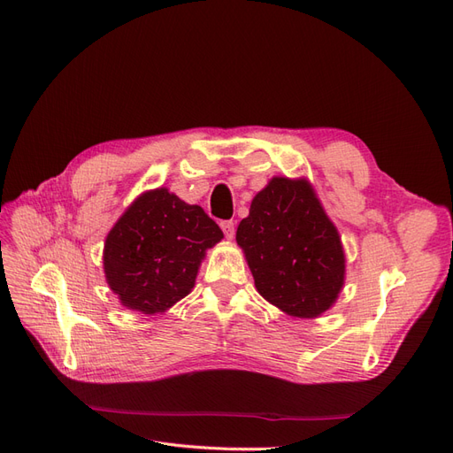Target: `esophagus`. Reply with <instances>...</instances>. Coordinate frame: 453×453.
<instances>
[{
  "label": "esophagus",
  "mask_w": 453,
  "mask_h": 453,
  "mask_svg": "<svg viewBox=\"0 0 453 453\" xmlns=\"http://www.w3.org/2000/svg\"><path fill=\"white\" fill-rule=\"evenodd\" d=\"M221 228H223L225 236H226L228 240L234 238V234H236V225H234V221H221Z\"/></svg>",
  "instance_id": "obj_1"
}]
</instances>
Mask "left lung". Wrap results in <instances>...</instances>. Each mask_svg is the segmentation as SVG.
<instances>
[{
  "mask_svg": "<svg viewBox=\"0 0 453 453\" xmlns=\"http://www.w3.org/2000/svg\"><path fill=\"white\" fill-rule=\"evenodd\" d=\"M236 242L257 291L293 318H318L344 285L338 230L306 180L272 177L242 219Z\"/></svg>",
  "mask_w": 453,
  "mask_h": 453,
  "instance_id": "8db88e82",
  "label": "left lung"
}]
</instances>
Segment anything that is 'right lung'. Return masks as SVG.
Segmentation results:
<instances>
[{
  "label": "right lung",
  "instance_id": "obj_1",
  "mask_svg": "<svg viewBox=\"0 0 453 453\" xmlns=\"http://www.w3.org/2000/svg\"><path fill=\"white\" fill-rule=\"evenodd\" d=\"M221 238L223 230L200 205L168 188L147 190L109 230L105 280L122 306L162 313L190 293L205 250Z\"/></svg>",
  "mask_w": 453,
  "mask_h": 453
}]
</instances>
